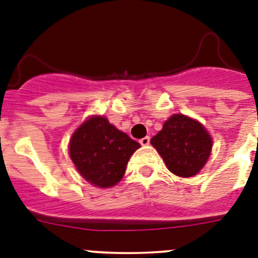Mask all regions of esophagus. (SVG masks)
I'll use <instances>...</instances> for the list:
<instances>
[{
	"instance_id": "esophagus-1",
	"label": "esophagus",
	"mask_w": 258,
	"mask_h": 258,
	"mask_svg": "<svg viewBox=\"0 0 258 258\" xmlns=\"http://www.w3.org/2000/svg\"><path fill=\"white\" fill-rule=\"evenodd\" d=\"M149 143H150V138H149V136H145V138L140 139V144H141V145H143V146L149 145Z\"/></svg>"
}]
</instances>
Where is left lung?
Returning <instances> with one entry per match:
<instances>
[{
    "label": "left lung",
    "instance_id": "left-lung-1",
    "mask_svg": "<svg viewBox=\"0 0 258 258\" xmlns=\"http://www.w3.org/2000/svg\"><path fill=\"white\" fill-rule=\"evenodd\" d=\"M167 168L180 177H191L204 167L212 139L203 124L184 114H173L150 140Z\"/></svg>",
    "mask_w": 258,
    "mask_h": 258
}]
</instances>
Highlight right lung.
Returning <instances> with one entry per match:
<instances>
[{
	"mask_svg": "<svg viewBox=\"0 0 258 258\" xmlns=\"http://www.w3.org/2000/svg\"><path fill=\"white\" fill-rule=\"evenodd\" d=\"M140 144L115 128L101 115L86 119L69 143V155L80 175L90 184L112 187L118 184L128 159Z\"/></svg>",
	"mask_w": 258,
	"mask_h": 258,
	"instance_id": "right-lung-1",
	"label": "right lung"
}]
</instances>
